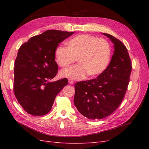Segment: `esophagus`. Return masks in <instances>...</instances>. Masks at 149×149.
<instances>
[{
	"label": "esophagus",
	"instance_id": "esophagus-1",
	"mask_svg": "<svg viewBox=\"0 0 149 149\" xmlns=\"http://www.w3.org/2000/svg\"><path fill=\"white\" fill-rule=\"evenodd\" d=\"M68 83L70 84H73V83H74V81L72 79H68Z\"/></svg>",
	"mask_w": 149,
	"mask_h": 149
}]
</instances>
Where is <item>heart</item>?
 Segmentation results:
<instances>
[{
  "label": "heart",
  "mask_w": 149,
  "mask_h": 149,
  "mask_svg": "<svg viewBox=\"0 0 149 149\" xmlns=\"http://www.w3.org/2000/svg\"><path fill=\"white\" fill-rule=\"evenodd\" d=\"M68 47L59 46L55 55L61 67H67L78 59L79 64L61 72L62 77L82 79L88 75L96 77L107 68L111 57V47L106 40L92 35L81 34L71 38Z\"/></svg>",
  "instance_id": "1"
}]
</instances>
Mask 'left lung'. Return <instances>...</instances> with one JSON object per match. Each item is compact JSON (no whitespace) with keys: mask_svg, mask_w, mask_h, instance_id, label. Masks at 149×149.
<instances>
[{"mask_svg":"<svg viewBox=\"0 0 149 149\" xmlns=\"http://www.w3.org/2000/svg\"><path fill=\"white\" fill-rule=\"evenodd\" d=\"M114 44L109 65L97 78L76 83L74 104L89 119H101L111 115L123 100L132 71L125 46L109 34L102 33Z\"/></svg>","mask_w":149,"mask_h":149,"instance_id":"obj_1","label":"left lung"}]
</instances>
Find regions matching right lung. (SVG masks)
I'll list each match as a JSON object with an SVG mask.
<instances>
[{
    "label": "right lung",
    "instance_id": "add662e5",
    "mask_svg": "<svg viewBox=\"0 0 149 149\" xmlns=\"http://www.w3.org/2000/svg\"><path fill=\"white\" fill-rule=\"evenodd\" d=\"M74 33L49 30L30 38L18 51L13 91L29 114L41 116L50 111L55 97L68 84L63 78L50 81L58 73L55 52L60 43Z\"/></svg>",
    "mask_w": 149,
    "mask_h": 149
}]
</instances>
